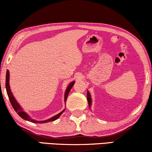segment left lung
<instances>
[{
  "label": "left lung",
  "instance_id": "8db88e82",
  "mask_svg": "<svg viewBox=\"0 0 152 152\" xmlns=\"http://www.w3.org/2000/svg\"><path fill=\"white\" fill-rule=\"evenodd\" d=\"M87 100H88L89 107H91V95H90V93H88V92H87Z\"/></svg>",
  "mask_w": 152,
  "mask_h": 152
}]
</instances>
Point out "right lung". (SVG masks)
<instances>
[{"instance_id": "add662e5", "label": "right lung", "mask_w": 152, "mask_h": 152, "mask_svg": "<svg viewBox=\"0 0 152 152\" xmlns=\"http://www.w3.org/2000/svg\"><path fill=\"white\" fill-rule=\"evenodd\" d=\"M9 81H10V72L9 70H7V72H6V82H5V87H6V91H7V93L8 95V97H9L10 102L11 103V104L12 106V107L14 108V111H15L16 113H18V115L20 116V118H22L23 119L28 120V121L32 122H34V123H46V122H52L54 121V120H57V118H59V116L61 115L62 113H64V111L65 110H64L63 111H61V113H58L57 115H56L54 116V117L50 118L48 120H44V121H37V120H34L33 119H31V118L29 117L28 115L25 113V112L23 111L21 108H20V105L18 104L17 102L16 101L15 98H14L13 95L11 92V90H10V84H9ZM75 84V82H72L68 86V88H66V93H65V102H66V99H67L68 93H69L70 89L72 88V87L73 86V85Z\"/></svg>"}]
</instances>
